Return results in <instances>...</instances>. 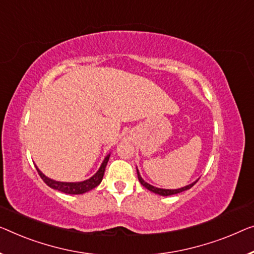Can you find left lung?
<instances>
[{"label":"left lung","instance_id":"left-lung-1","mask_svg":"<svg viewBox=\"0 0 254 254\" xmlns=\"http://www.w3.org/2000/svg\"><path fill=\"white\" fill-rule=\"evenodd\" d=\"M137 173H138V179H139V181H140V184H141L143 187L147 188V189H148V190H150V191L155 192V194H158V195H162V196H170V195L179 194V192H181V191H185V190H187V189H190L192 186H194V185H195L196 183H197V180H196L195 183H192V184H190V185H188V186H185V187L179 188V189H162V188H156V187L151 186V185H149V184H147L146 181L142 179L141 176H140L138 169H137Z\"/></svg>","mask_w":254,"mask_h":254}]
</instances>
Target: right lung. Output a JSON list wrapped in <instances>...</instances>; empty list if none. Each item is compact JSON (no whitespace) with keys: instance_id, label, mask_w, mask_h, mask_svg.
<instances>
[{"instance_id":"obj_1","label":"right lung","mask_w":254,"mask_h":254,"mask_svg":"<svg viewBox=\"0 0 254 254\" xmlns=\"http://www.w3.org/2000/svg\"><path fill=\"white\" fill-rule=\"evenodd\" d=\"M109 156H111V155H107V156L105 157L103 164H101V166L97 171L96 175L91 177L88 180L81 181V183H62V181L52 180V179H50V178H48L47 176H44L43 173L41 172L39 169H37V166H36V170H37V172H39L40 177L42 178V180L48 185L49 187L54 188V189H56V190L65 192V194H70V195L84 194V192L91 190V189L96 188L98 185L101 183V180H103V177H104V173H105L106 165H107V163H108Z\"/></svg>"}]
</instances>
